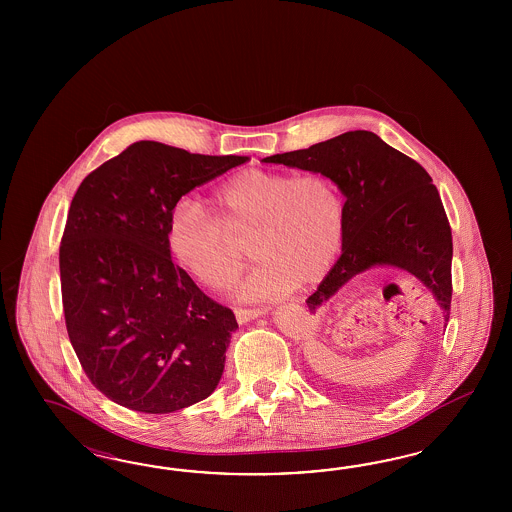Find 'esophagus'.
<instances>
[{
  "label": "esophagus",
  "instance_id": "esophagus-1",
  "mask_svg": "<svg viewBox=\"0 0 512 512\" xmlns=\"http://www.w3.org/2000/svg\"><path fill=\"white\" fill-rule=\"evenodd\" d=\"M270 308H238L236 310V319L238 323H248L251 319H257L261 315H266Z\"/></svg>",
  "mask_w": 512,
  "mask_h": 512
}]
</instances>
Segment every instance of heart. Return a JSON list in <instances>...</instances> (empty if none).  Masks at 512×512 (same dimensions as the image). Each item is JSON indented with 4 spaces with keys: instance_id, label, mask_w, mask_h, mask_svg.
I'll return each mask as SVG.
<instances>
[{
    "instance_id": "b5f03b06",
    "label": "heart",
    "mask_w": 512,
    "mask_h": 512,
    "mask_svg": "<svg viewBox=\"0 0 512 512\" xmlns=\"http://www.w3.org/2000/svg\"><path fill=\"white\" fill-rule=\"evenodd\" d=\"M214 202L216 214L197 199H180L165 236L174 261L208 289L233 285L248 242L259 264L240 295L251 300L321 281L340 255L345 206L325 174L249 169L219 187Z\"/></svg>"
}]
</instances>
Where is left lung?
Returning <instances> with one entry per match:
<instances>
[{
	"label": "left lung",
	"instance_id": "obj_1",
	"mask_svg": "<svg viewBox=\"0 0 512 512\" xmlns=\"http://www.w3.org/2000/svg\"><path fill=\"white\" fill-rule=\"evenodd\" d=\"M281 163L321 172L345 195L340 259L306 300L311 313L360 272L390 264L407 270L434 293L445 323L452 300V233L430 174L372 131H347L306 150L270 155Z\"/></svg>",
	"mask_w": 512,
	"mask_h": 512
}]
</instances>
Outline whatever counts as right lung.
<instances>
[{"label": "right lung", "instance_id": "right-lung-1", "mask_svg": "<svg viewBox=\"0 0 512 512\" xmlns=\"http://www.w3.org/2000/svg\"><path fill=\"white\" fill-rule=\"evenodd\" d=\"M246 161L140 140L78 187L60 246L65 326L112 402L161 415L216 390L238 323L172 263L165 236L182 195Z\"/></svg>", "mask_w": 512, "mask_h": 512}]
</instances>
